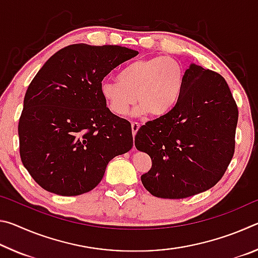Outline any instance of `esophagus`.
<instances>
[{"label": "esophagus", "mask_w": 258, "mask_h": 258, "mask_svg": "<svg viewBox=\"0 0 258 258\" xmlns=\"http://www.w3.org/2000/svg\"><path fill=\"white\" fill-rule=\"evenodd\" d=\"M131 126H132V134H133V137H134V135L137 134V132H138L139 128H140V124L137 123V121H133V123L131 124Z\"/></svg>", "instance_id": "obj_1"}]
</instances>
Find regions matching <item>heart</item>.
Returning <instances> with one entry per match:
<instances>
[{"instance_id":"heart-1","label":"heart","mask_w":258,"mask_h":258,"mask_svg":"<svg viewBox=\"0 0 258 258\" xmlns=\"http://www.w3.org/2000/svg\"><path fill=\"white\" fill-rule=\"evenodd\" d=\"M182 64L171 56H154L132 61L121 69L118 80L104 78L100 94L112 113L123 116L135 101V115L164 116L176 106L184 85Z\"/></svg>"}]
</instances>
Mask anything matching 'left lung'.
Masks as SVG:
<instances>
[{
	"label": "left lung",
	"instance_id": "left-lung-1",
	"mask_svg": "<svg viewBox=\"0 0 258 258\" xmlns=\"http://www.w3.org/2000/svg\"><path fill=\"white\" fill-rule=\"evenodd\" d=\"M237 123L238 108L228 83L220 74L191 63L176 106L135 135L137 149L152 160L142 184L165 199L211 189L233 157Z\"/></svg>",
	"mask_w": 258,
	"mask_h": 258
}]
</instances>
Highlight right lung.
I'll use <instances>...</instances> for the list:
<instances>
[{"mask_svg": "<svg viewBox=\"0 0 258 258\" xmlns=\"http://www.w3.org/2000/svg\"><path fill=\"white\" fill-rule=\"evenodd\" d=\"M139 52L78 43L63 47L26 91L18 134L20 157L43 189L59 196L89 192L109 161L133 147L130 121L107 108L100 83Z\"/></svg>", "mask_w": 258, "mask_h": 258, "instance_id": "1", "label": "right lung"}]
</instances>
